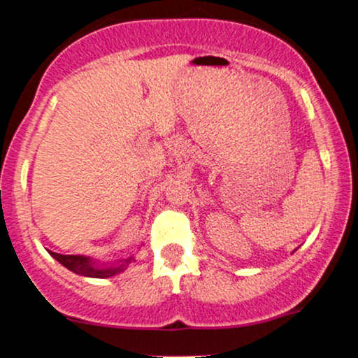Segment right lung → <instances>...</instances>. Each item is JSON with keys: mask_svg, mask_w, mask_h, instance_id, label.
I'll return each instance as SVG.
<instances>
[{"mask_svg": "<svg viewBox=\"0 0 358 358\" xmlns=\"http://www.w3.org/2000/svg\"><path fill=\"white\" fill-rule=\"evenodd\" d=\"M48 252H50V256L53 259H57L62 266H65V268L72 271V273L80 274V276L99 279L116 276V274L122 273V271L131 264V261H133V257H127L121 259V261L114 262V264L110 266H99L96 264V261H92V259L85 256H65V254H57L52 252V250H48Z\"/></svg>", "mask_w": 358, "mask_h": 358, "instance_id": "add662e5", "label": "right lung"}]
</instances>
